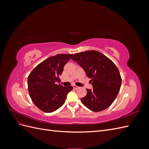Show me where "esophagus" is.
Instances as JSON below:
<instances>
[{
	"label": "esophagus",
	"mask_w": 149,
	"mask_h": 149,
	"mask_svg": "<svg viewBox=\"0 0 149 149\" xmlns=\"http://www.w3.org/2000/svg\"><path fill=\"white\" fill-rule=\"evenodd\" d=\"M73 88H74V89H77L79 88V87H78L77 86H76V85H73Z\"/></svg>",
	"instance_id": "34e87169"
}]
</instances>
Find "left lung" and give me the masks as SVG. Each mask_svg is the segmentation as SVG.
Masks as SVG:
<instances>
[{
  "label": "left lung",
  "mask_w": 149,
  "mask_h": 149,
  "mask_svg": "<svg viewBox=\"0 0 149 149\" xmlns=\"http://www.w3.org/2000/svg\"><path fill=\"white\" fill-rule=\"evenodd\" d=\"M71 59L77 62L91 79L93 89H86V96L81 99L82 103L94 112L109 107L118 96L121 86L118 67L109 58L96 50L76 53Z\"/></svg>",
  "instance_id": "left-lung-1"
}]
</instances>
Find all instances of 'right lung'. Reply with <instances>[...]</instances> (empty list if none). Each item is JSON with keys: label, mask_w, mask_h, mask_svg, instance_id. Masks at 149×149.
<instances>
[{"label": "right lung", "mask_w": 149, "mask_h": 149, "mask_svg": "<svg viewBox=\"0 0 149 149\" xmlns=\"http://www.w3.org/2000/svg\"><path fill=\"white\" fill-rule=\"evenodd\" d=\"M73 54H58L48 58L31 71L28 77L29 95L35 106L49 113L59 109L65 102L73 86H63L60 79L64 66Z\"/></svg>", "instance_id": "1"}]
</instances>
